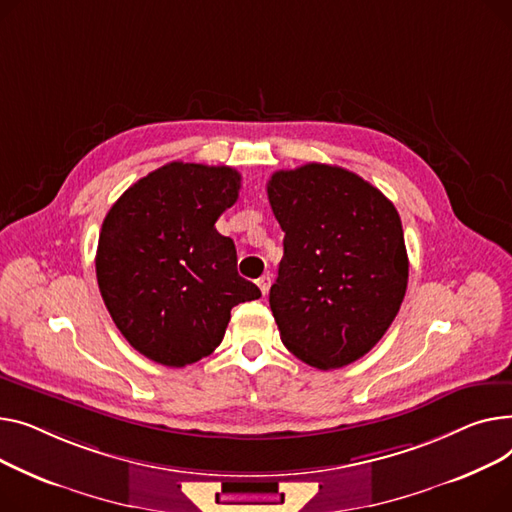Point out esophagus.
<instances>
[{
    "mask_svg": "<svg viewBox=\"0 0 512 512\" xmlns=\"http://www.w3.org/2000/svg\"><path fill=\"white\" fill-rule=\"evenodd\" d=\"M270 281H273V277H270V275H262V277L258 279V287H260L262 295H268V289H270Z\"/></svg>",
    "mask_w": 512,
    "mask_h": 512,
    "instance_id": "1",
    "label": "esophagus"
}]
</instances>
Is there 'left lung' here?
Here are the masks:
<instances>
[{"mask_svg":"<svg viewBox=\"0 0 512 512\" xmlns=\"http://www.w3.org/2000/svg\"><path fill=\"white\" fill-rule=\"evenodd\" d=\"M266 192L285 231L268 295L281 341L312 368H343L384 337L403 304L401 217L378 188L335 165L277 171Z\"/></svg>","mask_w":512,"mask_h":512,"instance_id":"obj_1","label":"left lung"}]
</instances>
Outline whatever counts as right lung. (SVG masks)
<instances>
[{
  "label": "right lung",
  "mask_w": 512,
  "mask_h": 512,
  "mask_svg": "<svg viewBox=\"0 0 512 512\" xmlns=\"http://www.w3.org/2000/svg\"><path fill=\"white\" fill-rule=\"evenodd\" d=\"M239 186L233 167L173 161L138 179L103 221V302L119 333L157 364L184 368L210 355L231 308L262 295L237 275L233 239L215 229Z\"/></svg>",
  "instance_id": "add662e5"
}]
</instances>
